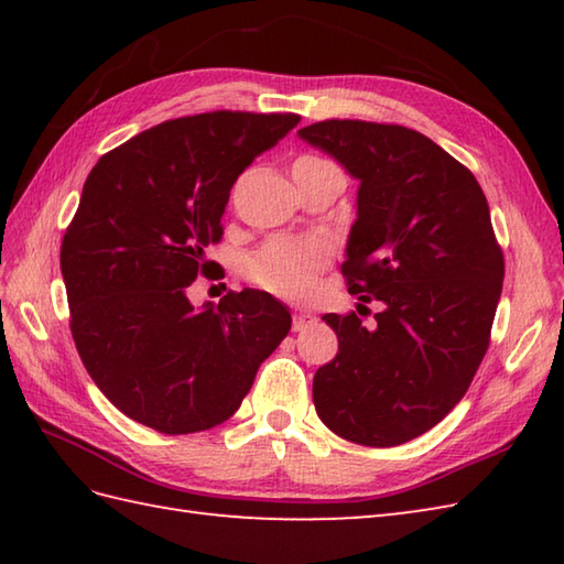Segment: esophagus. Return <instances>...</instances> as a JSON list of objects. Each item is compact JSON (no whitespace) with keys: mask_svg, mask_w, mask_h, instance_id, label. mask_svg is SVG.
<instances>
[{"mask_svg":"<svg viewBox=\"0 0 564 564\" xmlns=\"http://www.w3.org/2000/svg\"><path fill=\"white\" fill-rule=\"evenodd\" d=\"M307 325H313V315H307V313H295L293 315V332H301Z\"/></svg>","mask_w":564,"mask_h":564,"instance_id":"34e87169","label":"esophagus"}]
</instances>
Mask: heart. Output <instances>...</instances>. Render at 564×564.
I'll return each mask as SVG.
<instances>
[{"instance_id":"heart-1","label":"heart","mask_w":564,"mask_h":564,"mask_svg":"<svg viewBox=\"0 0 564 564\" xmlns=\"http://www.w3.org/2000/svg\"><path fill=\"white\" fill-rule=\"evenodd\" d=\"M322 162L325 160L305 154L293 166ZM327 247L317 239H271L247 259L245 273L249 281L275 295L297 297L313 289L317 273L327 267Z\"/></svg>"}]
</instances>
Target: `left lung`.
<instances>
[{
    "instance_id": "1",
    "label": "left lung",
    "mask_w": 564,
    "mask_h": 564,
    "mask_svg": "<svg viewBox=\"0 0 564 564\" xmlns=\"http://www.w3.org/2000/svg\"><path fill=\"white\" fill-rule=\"evenodd\" d=\"M297 135L358 178L341 273L358 301L380 303L370 325L322 317L339 354L315 373V410L346 441L400 446L463 400L489 346L505 254L487 198L412 128L319 121Z\"/></svg>"
}]
</instances>
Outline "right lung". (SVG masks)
<instances>
[{
	"label": "right lung",
	"mask_w": 564,
	"mask_h": 564,
	"mask_svg": "<svg viewBox=\"0 0 564 564\" xmlns=\"http://www.w3.org/2000/svg\"><path fill=\"white\" fill-rule=\"evenodd\" d=\"M301 123L295 113L213 111L164 121L89 172L59 249L69 329L97 388L160 434L227 422L291 332L273 295L245 289L196 310L237 176Z\"/></svg>",
	"instance_id": "add662e5"
}]
</instances>
